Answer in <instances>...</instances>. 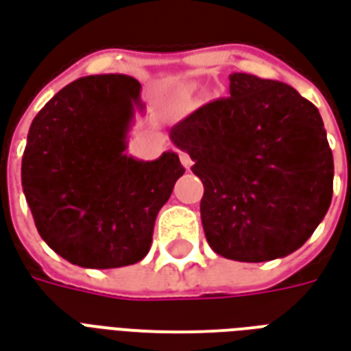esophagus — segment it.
<instances>
[{"label":"esophagus","instance_id":"34e87169","mask_svg":"<svg viewBox=\"0 0 351 351\" xmlns=\"http://www.w3.org/2000/svg\"><path fill=\"white\" fill-rule=\"evenodd\" d=\"M178 158H180V163H182L184 167H186V169H190V167H191V158H190V154L184 152V150H178Z\"/></svg>","mask_w":351,"mask_h":351}]
</instances>
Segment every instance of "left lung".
<instances>
[{"label": "left lung", "instance_id": "obj_1", "mask_svg": "<svg viewBox=\"0 0 351 351\" xmlns=\"http://www.w3.org/2000/svg\"><path fill=\"white\" fill-rule=\"evenodd\" d=\"M201 178V221L223 258L261 263L299 250L329 210L332 152L317 108L289 84L229 75V97L171 128Z\"/></svg>", "mask_w": 351, "mask_h": 351}]
</instances>
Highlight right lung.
Returning <instances> with one entry per match:
<instances>
[{
    "instance_id": "obj_1",
    "label": "right lung",
    "mask_w": 351,
    "mask_h": 351,
    "mask_svg": "<svg viewBox=\"0 0 351 351\" xmlns=\"http://www.w3.org/2000/svg\"><path fill=\"white\" fill-rule=\"evenodd\" d=\"M135 110H145L138 80L92 75L60 90L29 125L24 195L41 239L69 263L116 269L141 261L184 175L173 150L154 161L125 154Z\"/></svg>"
}]
</instances>
